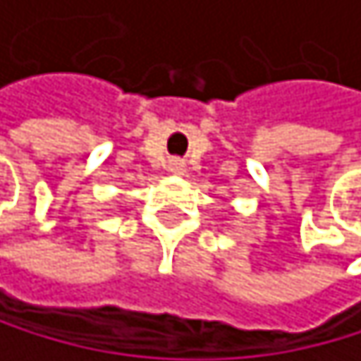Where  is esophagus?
Masks as SVG:
<instances>
[{
    "instance_id": "esophagus-1",
    "label": "esophagus",
    "mask_w": 361,
    "mask_h": 361,
    "mask_svg": "<svg viewBox=\"0 0 361 361\" xmlns=\"http://www.w3.org/2000/svg\"><path fill=\"white\" fill-rule=\"evenodd\" d=\"M169 171H171L173 175H184L186 166H184V162L179 160V158H173V160L169 162Z\"/></svg>"
}]
</instances>
